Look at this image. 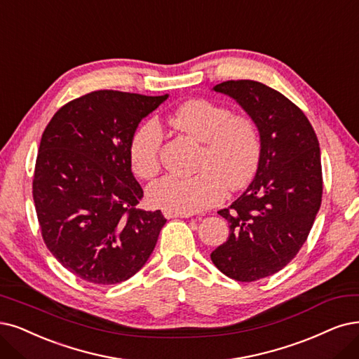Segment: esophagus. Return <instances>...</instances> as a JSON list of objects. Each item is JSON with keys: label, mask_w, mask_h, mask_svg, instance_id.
Returning a JSON list of instances; mask_svg holds the SVG:
<instances>
[{"label": "esophagus", "mask_w": 359, "mask_h": 359, "mask_svg": "<svg viewBox=\"0 0 359 359\" xmlns=\"http://www.w3.org/2000/svg\"><path fill=\"white\" fill-rule=\"evenodd\" d=\"M164 216L167 219H175V217H191L189 213H172V211H164Z\"/></svg>", "instance_id": "obj_1"}]
</instances>
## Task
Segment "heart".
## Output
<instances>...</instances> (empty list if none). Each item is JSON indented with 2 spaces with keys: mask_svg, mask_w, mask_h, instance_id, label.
I'll return each instance as SVG.
<instances>
[{
  "mask_svg": "<svg viewBox=\"0 0 359 359\" xmlns=\"http://www.w3.org/2000/svg\"><path fill=\"white\" fill-rule=\"evenodd\" d=\"M171 124L194 140L204 143L198 158V175L163 176L154 180L146 198L151 205L172 213H196L222 201L224 187L240 189L255 176L260 161V135L253 119L232 115L224 106L192 100L171 115ZM164 133L156 119H146L130 139L133 171L148 179L161 167Z\"/></svg>",
  "mask_w": 359,
  "mask_h": 359,
  "instance_id": "b5f03b06",
  "label": "heart"
}]
</instances>
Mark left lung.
Instances as JSON below:
<instances>
[{"label": "left lung", "instance_id": "obj_1", "mask_svg": "<svg viewBox=\"0 0 359 359\" xmlns=\"http://www.w3.org/2000/svg\"><path fill=\"white\" fill-rule=\"evenodd\" d=\"M215 91L232 97L256 124L262 152L256 176L229 208V236L210 255L232 280L257 281L296 257L323 198L321 151L297 106L259 81H224Z\"/></svg>", "mask_w": 359, "mask_h": 359}]
</instances>
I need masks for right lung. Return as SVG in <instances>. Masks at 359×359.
<instances>
[{
  "mask_svg": "<svg viewBox=\"0 0 359 359\" xmlns=\"http://www.w3.org/2000/svg\"><path fill=\"white\" fill-rule=\"evenodd\" d=\"M164 96L99 90L55 114L39 143L34 203L47 248L81 280L109 285L139 272L167 219L136 205L143 189L128 146Z\"/></svg>",
  "mask_w": 359,
  "mask_h": 359,
  "instance_id": "right-lung-1",
  "label": "right lung"
}]
</instances>
